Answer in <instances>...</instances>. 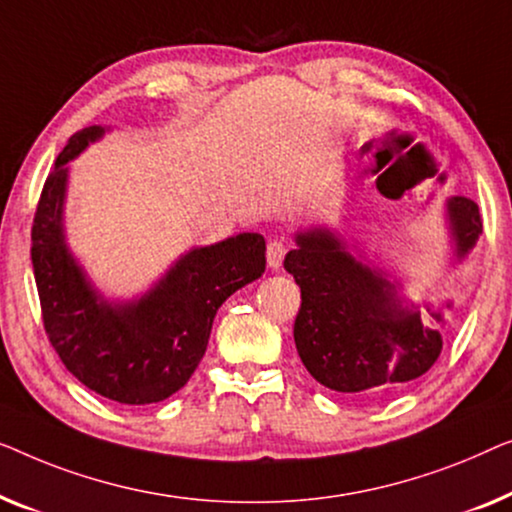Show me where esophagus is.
Wrapping results in <instances>:
<instances>
[{
	"label": "esophagus",
	"mask_w": 512,
	"mask_h": 512,
	"mask_svg": "<svg viewBox=\"0 0 512 512\" xmlns=\"http://www.w3.org/2000/svg\"><path fill=\"white\" fill-rule=\"evenodd\" d=\"M285 253H287V246L283 241H278V239L269 241V246H266V262H269L273 271H278L280 266H283Z\"/></svg>",
	"instance_id": "34e87169"
}]
</instances>
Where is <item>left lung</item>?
I'll use <instances>...</instances> for the list:
<instances>
[{
	"mask_svg": "<svg viewBox=\"0 0 512 512\" xmlns=\"http://www.w3.org/2000/svg\"><path fill=\"white\" fill-rule=\"evenodd\" d=\"M457 257L482 232L478 204L448 201ZM285 269L301 287L294 343L301 362L320 385L352 397H387L427 373L441 355L443 338L422 325L417 308H403L397 285L383 271L352 257L329 229L297 234ZM443 322L441 311H429Z\"/></svg>",
	"mask_w": 512,
	"mask_h": 512,
	"instance_id": "1",
	"label": "left lung"
}]
</instances>
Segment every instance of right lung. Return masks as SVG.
<instances>
[{
	"label": "right lung",
	"mask_w": 512,
	"mask_h": 512,
	"mask_svg": "<svg viewBox=\"0 0 512 512\" xmlns=\"http://www.w3.org/2000/svg\"><path fill=\"white\" fill-rule=\"evenodd\" d=\"M102 134L92 125L71 136L43 183L32 225L34 280L43 329L67 371L106 399L146 406L190 380L218 308L264 273L266 243L246 232L194 248L141 299L104 301L69 253L62 227L67 162Z\"/></svg>",
	"instance_id": "right-lung-1"
}]
</instances>
